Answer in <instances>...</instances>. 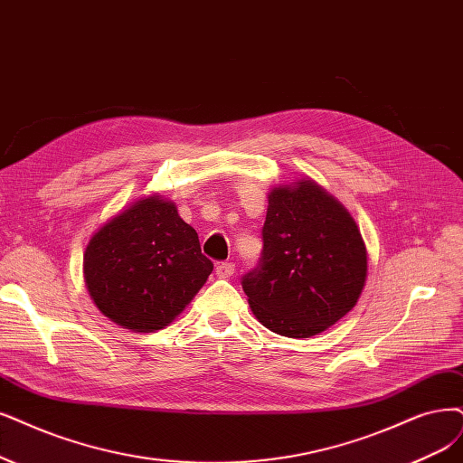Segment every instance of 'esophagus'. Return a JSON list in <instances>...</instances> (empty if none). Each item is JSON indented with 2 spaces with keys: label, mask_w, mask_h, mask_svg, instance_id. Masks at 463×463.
I'll list each match as a JSON object with an SVG mask.
<instances>
[{
  "label": "esophagus",
  "mask_w": 463,
  "mask_h": 463,
  "mask_svg": "<svg viewBox=\"0 0 463 463\" xmlns=\"http://www.w3.org/2000/svg\"><path fill=\"white\" fill-rule=\"evenodd\" d=\"M215 275H217L219 279H231V277L234 275V265H232V263H229V261H221V263H217V267H215Z\"/></svg>",
  "instance_id": "1"
}]
</instances>
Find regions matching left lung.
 I'll return each instance as SVG.
<instances>
[{
  "instance_id": "obj_1",
  "label": "left lung",
  "mask_w": 463,
  "mask_h": 463,
  "mask_svg": "<svg viewBox=\"0 0 463 463\" xmlns=\"http://www.w3.org/2000/svg\"><path fill=\"white\" fill-rule=\"evenodd\" d=\"M260 265L242 277L253 315L270 332L311 337L356 305L366 246L354 219L311 179L269 193Z\"/></svg>"
}]
</instances>
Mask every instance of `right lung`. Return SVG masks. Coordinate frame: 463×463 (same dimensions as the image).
I'll return each mask as SVG.
<instances>
[{
  "instance_id": "add662e5",
  "label": "right lung",
  "mask_w": 463,
  "mask_h": 463,
  "mask_svg": "<svg viewBox=\"0 0 463 463\" xmlns=\"http://www.w3.org/2000/svg\"><path fill=\"white\" fill-rule=\"evenodd\" d=\"M196 231L174 202L152 194L102 225L85 248L83 277L99 311L131 332L162 330L212 275Z\"/></svg>"
}]
</instances>
